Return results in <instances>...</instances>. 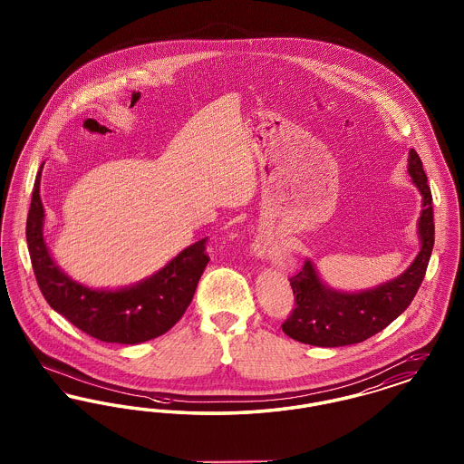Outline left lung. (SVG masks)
<instances>
[{
	"label": "left lung",
	"mask_w": 464,
	"mask_h": 464,
	"mask_svg": "<svg viewBox=\"0 0 464 464\" xmlns=\"http://www.w3.org/2000/svg\"><path fill=\"white\" fill-rule=\"evenodd\" d=\"M409 176L420 189L422 210L418 222L420 254L395 280L362 292H341L327 287L311 261L290 278L295 308L284 322L288 337L311 346H348L362 343L386 329L418 294L435 243L433 198L420 155L409 151Z\"/></svg>",
	"instance_id": "1"
}]
</instances>
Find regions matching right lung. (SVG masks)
Listing matches in <instances>:
<instances>
[{"label":"right lung","mask_w":464,"mask_h":464,"mask_svg":"<svg viewBox=\"0 0 464 464\" xmlns=\"http://www.w3.org/2000/svg\"><path fill=\"white\" fill-rule=\"evenodd\" d=\"M42 169L44 163L33 188L25 238L46 303L74 327L102 343L139 344L170 331L189 306L210 261L205 252L207 238L186 246L158 273L135 285L118 290L85 287L55 265L44 242Z\"/></svg>","instance_id":"1"}]
</instances>
